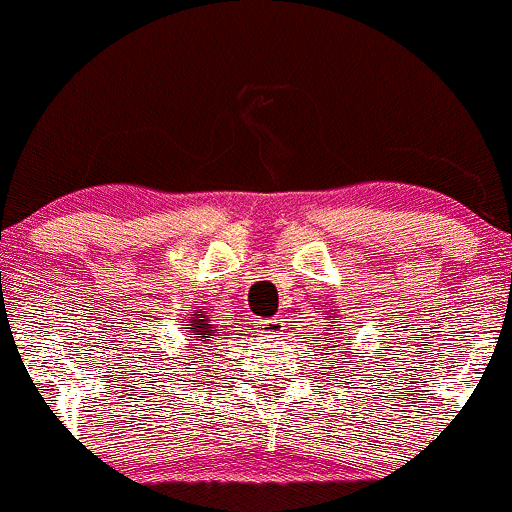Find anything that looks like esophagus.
Returning <instances> with one entry per match:
<instances>
[{"label": "esophagus", "mask_w": 512, "mask_h": 512, "mask_svg": "<svg viewBox=\"0 0 512 512\" xmlns=\"http://www.w3.org/2000/svg\"><path fill=\"white\" fill-rule=\"evenodd\" d=\"M284 318L274 316V318H267V320H260L257 323V333L265 335V338H277V335L284 333Z\"/></svg>", "instance_id": "34e87169"}]
</instances>
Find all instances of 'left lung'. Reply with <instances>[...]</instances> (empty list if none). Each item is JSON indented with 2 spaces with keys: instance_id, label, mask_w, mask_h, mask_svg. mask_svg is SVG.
I'll return each mask as SVG.
<instances>
[{
  "instance_id": "1",
  "label": "left lung",
  "mask_w": 512,
  "mask_h": 512,
  "mask_svg": "<svg viewBox=\"0 0 512 512\" xmlns=\"http://www.w3.org/2000/svg\"><path fill=\"white\" fill-rule=\"evenodd\" d=\"M330 318H335V316H330ZM328 335H333V333H328ZM330 342V340H328ZM335 342H338V340H335Z\"/></svg>"
}]
</instances>
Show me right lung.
Instances as JSON below:
<instances>
[{"mask_svg":"<svg viewBox=\"0 0 512 512\" xmlns=\"http://www.w3.org/2000/svg\"><path fill=\"white\" fill-rule=\"evenodd\" d=\"M189 333H194V338H199L204 345H211V323H209V316H206V311H196L192 313V318H189ZM204 350V347H201Z\"/></svg>","mask_w":512,"mask_h":512,"instance_id":"1","label":"right lung"}]
</instances>
